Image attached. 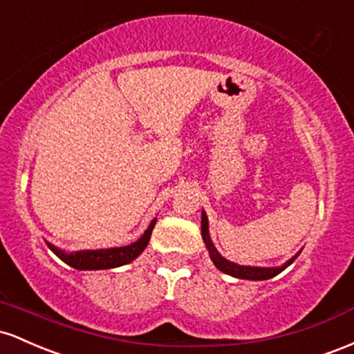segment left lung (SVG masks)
Here are the masks:
<instances>
[{
	"label": "left lung",
	"mask_w": 354,
	"mask_h": 354,
	"mask_svg": "<svg viewBox=\"0 0 354 354\" xmlns=\"http://www.w3.org/2000/svg\"><path fill=\"white\" fill-rule=\"evenodd\" d=\"M202 239L205 242V248L209 249V256L210 259H212V263L216 264V268L219 269V271L229 274V276L232 277H239V279H249V281H266V279H271V277L277 276L279 272H283L288 266H291L295 263V259L297 256H299V252L296 254V256H292L291 259L288 261V263H284L283 266H279V268H254V266H239L236 263H230V261L225 259V257H222L219 252H217V249L214 248L212 241H210V236H209V221H207V216H205V212L202 210Z\"/></svg>",
	"instance_id": "8db88e82"
}]
</instances>
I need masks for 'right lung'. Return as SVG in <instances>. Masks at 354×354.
I'll use <instances>...</instances> for the list:
<instances>
[{
  "label": "right lung",
  "mask_w": 354,
  "mask_h": 354,
  "mask_svg": "<svg viewBox=\"0 0 354 354\" xmlns=\"http://www.w3.org/2000/svg\"><path fill=\"white\" fill-rule=\"evenodd\" d=\"M157 219L150 222L144 236L138 241L132 242L130 245L124 248H110V249H97V251H77V252H65L62 249L55 248L53 244L46 242L48 248L53 251L63 263H66L71 268L80 269V271H97V269H112L132 263L137 259L142 252L145 251L147 244H149L152 230L156 227Z\"/></svg>",
  "instance_id": "1"
}]
</instances>
